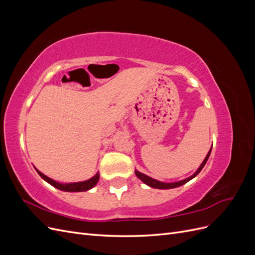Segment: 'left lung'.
I'll return each mask as SVG.
<instances>
[{"label":"left lung","mask_w":255,"mask_h":255,"mask_svg":"<svg viewBox=\"0 0 255 255\" xmlns=\"http://www.w3.org/2000/svg\"><path fill=\"white\" fill-rule=\"evenodd\" d=\"M211 151H212V149L210 150V152H208V154L206 155L205 159L203 160V163L201 164V166H200V168L198 169L197 172H196L194 175H191L190 177H188V179H185V180L180 181V182H175V183H163V182H159V181L154 180V179H152V177H150V176H148V175H145V174H143V173L138 172V171H136V170H135V174L137 175V177H139V179H140L143 183H145L146 185H149V186H151V187H153V188L169 189V188H175V187H179V186H182L183 184H185V183H187L188 181H190L191 179H194V177H195L196 175H198V174H199V172L202 170V168H203V167H204V165L206 164V161H207L208 157H210Z\"/></svg>","instance_id":"obj_1"}]
</instances>
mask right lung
I'll return each instance as SVG.
<instances>
[{
    "label": "right lung",
    "mask_w": 255,
    "mask_h": 255,
    "mask_svg": "<svg viewBox=\"0 0 255 255\" xmlns=\"http://www.w3.org/2000/svg\"><path fill=\"white\" fill-rule=\"evenodd\" d=\"M38 174H39L43 180L47 181L48 183H50L52 186L56 187L60 190H64V191H85V190H88L90 188H92L95 186V185L98 183L99 179H100V174L97 173L94 177H91L90 180L88 181H85V182H80V183H70V184H60L57 183L55 181H53L50 177L45 176L44 174H42L40 171H38Z\"/></svg>",
    "instance_id": "right-lung-1"
}]
</instances>
